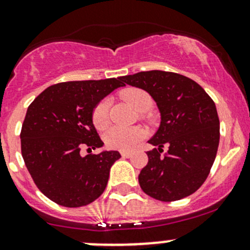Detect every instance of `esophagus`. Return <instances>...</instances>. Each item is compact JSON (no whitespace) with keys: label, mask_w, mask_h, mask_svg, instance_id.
Masks as SVG:
<instances>
[{"label":"esophagus","mask_w":250,"mask_h":250,"mask_svg":"<svg viewBox=\"0 0 250 250\" xmlns=\"http://www.w3.org/2000/svg\"><path fill=\"white\" fill-rule=\"evenodd\" d=\"M121 155H122L125 158L132 157V152H129V151H122V152H121Z\"/></svg>","instance_id":"obj_1"}]
</instances>
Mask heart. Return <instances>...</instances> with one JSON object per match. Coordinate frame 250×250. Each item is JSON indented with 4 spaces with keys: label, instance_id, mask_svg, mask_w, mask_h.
<instances>
[{
    "label": "heart",
    "instance_id": "obj_1",
    "mask_svg": "<svg viewBox=\"0 0 250 250\" xmlns=\"http://www.w3.org/2000/svg\"><path fill=\"white\" fill-rule=\"evenodd\" d=\"M121 98L138 112H146L152 106V98L147 92L140 88H125L121 92ZM110 100L107 98L100 100L95 105L92 113V120L98 129H105L109 125ZM145 137V130L141 128L111 127L104 135V140L109 147L117 150H132Z\"/></svg>",
    "mask_w": 250,
    "mask_h": 250
}]
</instances>
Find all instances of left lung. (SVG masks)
Instances as JSON below:
<instances>
[{
	"label": "left lung",
	"instance_id": "left-lung-1",
	"mask_svg": "<svg viewBox=\"0 0 250 250\" xmlns=\"http://www.w3.org/2000/svg\"><path fill=\"white\" fill-rule=\"evenodd\" d=\"M121 80L151 95L161 123L148 140L156 146L139 174L146 195L172 202L192 195L208 176L218 152L220 122L211 98L198 83L174 72H138ZM168 146L162 155L163 146Z\"/></svg>",
	"mask_w": 250,
	"mask_h": 250
}]
</instances>
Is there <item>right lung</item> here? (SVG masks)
Listing matches in <instances>:
<instances>
[{"label":"right lung","mask_w":250,"mask_h":250,"mask_svg":"<svg viewBox=\"0 0 250 250\" xmlns=\"http://www.w3.org/2000/svg\"><path fill=\"white\" fill-rule=\"evenodd\" d=\"M120 87H125L121 77L57 83L27 107L20 133L21 155L36 186L53 202L77 208L104 192L120 152L82 156L80 151L103 147L92 113Z\"/></svg>","instance_id":"add662e5"}]
</instances>
